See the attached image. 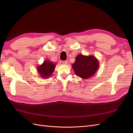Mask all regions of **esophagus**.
Segmentation results:
<instances>
[{"label":"esophagus","instance_id":"34e87169","mask_svg":"<svg viewBox=\"0 0 133 133\" xmlns=\"http://www.w3.org/2000/svg\"><path fill=\"white\" fill-rule=\"evenodd\" d=\"M62 63L63 64H65V65H66V64H68V62L66 61H66H62Z\"/></svg>","mask_w":133,"mask_h":133}]
</instances>
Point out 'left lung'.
I'll return each instance as SVG.
<instances>
[{"instance_id":"1","label":"left lung","mask_w":133,"mask_h":133,"mask_svg":"<svg viewBox=\"0 0 133 133\" xmlns=\"http://www.w3.org/2000/svg\"><path fill=\"white\" fill-rule=\"evenodd\" d=\"M72 67L79 77L88 79L93 76L98 70L99 62L93 55L85 56L79 54L76 57Z\"/></svg>"}]
</instances>
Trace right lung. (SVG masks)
<instances>
[{
	"instance_id": "obj_1",
	"label": "right lung",
	"mask_w": 133,
	"mask_h": 133,
	"mask_svg": "<svg viewBox=\"0 0 133 133\" xmlns=\"http://www.w3.org/2000/svg\"><path fill=\"white\" fill-rule=\"evenodd\" d=\"M55 64L49 60H46L44 63L37 67V71L41 75V77L46 79L51 76L55 70Z\"/></svg>"
}]
</instances>
